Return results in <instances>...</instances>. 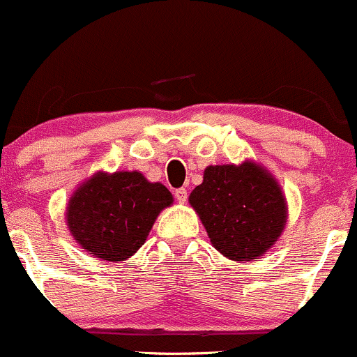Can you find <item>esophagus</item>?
<instances>
[{"mask_svg":"<svg viewBox=\"0 0 357 357\" xmlns=\"http://www.w3.org/2000/svg\"><path fill=\"white\" fill-rule=\"evenodd\" d=\"M175 199H177L180 204H183V202L187 201V189L180 187V189L175 190Z\"/></svg>","mask_w":357,"mask_h":357,"instance_id":"34e87169","label":"esophagus"}]
</instances>
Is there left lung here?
I'll use <instances>...</instances> for the list:
<instances>
[{"label": "left lung", "mask_w": 357, "mask_h": 357, "mask_svg": "<svg viewBox=\"0 0 357 357\" xmlns=\"http://www.w3.org/2000/svg\"><path fill=\"white\" fill-rule=\"evenodd\" d=\"M211 243L229 260L245 262L266 254L287 220L286 197L275 180L255 162L211 165L189 195Z\"/></svg>", "instance_id": "1"}]
</instances>
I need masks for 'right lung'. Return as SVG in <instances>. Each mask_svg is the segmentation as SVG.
I'll return each mask as SVG.
<instances>
[{
	"label": "right lung",
	"mask_w": 357,
	"mask_h": 357,
	"mask_svg": "<svg viewBox=\"0 0 357 357\" xmlns=\"http://www.w3.org/2000/svg\"><path fill=\"white\" fill-rule=\"evenodd\" d=\"M172 202L167 187L148 182L139 172H98L71 195L66 223L82 248L117 262L144 245L158 214Z\"/></svg>",
	"instance_id": "obj_1"
}]
</instances>
